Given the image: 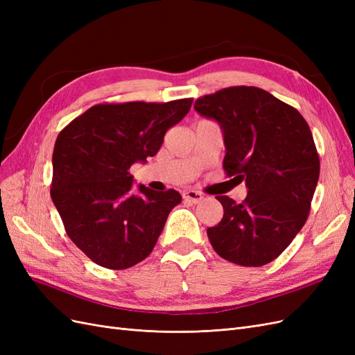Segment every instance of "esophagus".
Wrapping results in <instances>:
<instances>
[{"instance_id":"1","label":"esophagus","mask_w":355,"mask_h":355,"mask_svg":"<svg viewBox=\"0 0 355 355\" xmlns=\"http://www.w3.org/2000/svg\"><path fill=\"white\" fill-rule=\"evenodd\" d=\"M182 197H184V200H185V201L198 202V201H201L202 194H201V192L196 191V189H187V191L182 192Z\"/></svg>"}]
</instances>
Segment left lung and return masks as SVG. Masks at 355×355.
<instances>
[{
  "label": "left lung",
  "mask_w": 355,
  "mask_h": 355,
  "mask_svg": "<svg viewBox=\"0 0 355 355\" xmlns=\"http://www.w3.org/2000/svg\"><path fill=\"white\" fill-rule=\"evenodd\" d=\"M196 111L218 121L227 176L244 180L237 204L218 196L222 220L207 228L223 259L262 266L280 256L305 225L320 176L313 133L297 110L257 87L222 89L196 101Z\"/></svg>",
  "instance_id": "left-lung-1"
}]
</instances>
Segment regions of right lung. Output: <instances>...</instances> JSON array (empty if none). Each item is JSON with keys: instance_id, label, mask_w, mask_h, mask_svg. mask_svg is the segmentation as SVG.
Here are the masks:
<instances>
[{"instance_id": "1", "label": "right lung", "mask_w": 355, "mask_h": 355, "mask_svg": "<svg viewBox=\"0 0 355 355\" xmlns=\"http://www.w3.org/2000/svg\"><path fill=\"white\" fill-rule=\"evenodd\" d=\"M192 99L166 103H101L59 133L53 151L51 200L68 237L90 259L125 270L153 252L168 213L182 201L178 191L139 185L135 163H146Z\"/></svg>"}]
</instances>
